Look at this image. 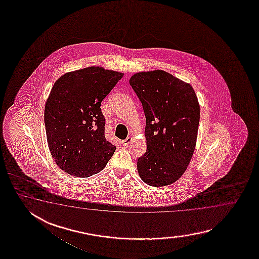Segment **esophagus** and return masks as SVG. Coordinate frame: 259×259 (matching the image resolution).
I'll use <instances>...</instances> for the list:
<instances>
[{"instance_id":"34e87169","label":"esophagus","mask_w":259,"mask_h":259,"mask_svg":"<svg viewBox=\"0 0 259 259\" xmlns=\"http://www.w3.org/2000/svg\"><path fill=\"white\" fill-rule=\"evenodd\" d=\"M132 141V138L131 137H127V139H125V140H123L122 141L121 143L124 145V146H127V145H128L130 143H131V142Z\"/></svg>"}]
</instances>
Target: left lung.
<instances>
[{
    "label": "left lung",
    "mask_w": 259,
    "mask_h": 259,
    "mask_svg": "<svg viewBox=\"0 0 259 259\" xmlns=\"http://www.w3.org/2000/svg\"><path fill=\"white\" fill-rule=\"evenodd\" d=\"M130 84L146 117L147 150L137 162L141 179L154 187L177 182L187 169L196 145L200 105L190 83L164 70L138 72Z\"/></svg>",
    "instance_id": "8db88e82"
}]
</instances>
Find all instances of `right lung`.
<instances>
[{"label": "right lung", "mask_w": 259, "mask_h": 259, "mask_svg": "<svg viewBox=\"0 0 259 259\" xmlns=\"http://www.w3.org/2000/svg\"><path fill=\"white\" fill-rule=\"evenodd\" d=\"M124 73L90 66L67 72L55 81L46 100L44 123L56 165L79 178L103 170L116 151L105 137L101 103Z\"/></svg>", "instance_id": "obj_1"}]
</instances>
